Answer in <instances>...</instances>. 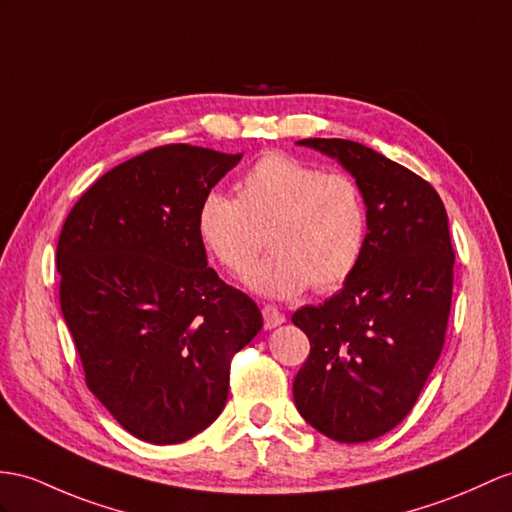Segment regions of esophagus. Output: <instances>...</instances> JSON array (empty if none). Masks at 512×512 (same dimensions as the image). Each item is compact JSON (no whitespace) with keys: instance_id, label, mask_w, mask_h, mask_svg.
<instances>
[{"instance_id":"obj_1","label":"esophagus","mask_w":512,"mask_h":512,"mask_svg":"<svg viewBox=\"0 0 512 512\" xmlns=\"http://www.w3.org/2000/svg\"><path fill=\"white\" fill-rule=\"evenodd\" d=\"M263 317H265V328L267 330L278 328L286 321V317L280 313V310L276 306H269V304L263 308Z\"/></svg>"}]
</instances>
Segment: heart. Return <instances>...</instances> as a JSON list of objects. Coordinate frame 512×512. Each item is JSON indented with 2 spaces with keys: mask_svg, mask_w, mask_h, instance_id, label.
I'll list each match as a JSON object with an SVG mask.
<instances>
[{
  "mask_svg": "<svg viewBox=\"0 0 512 512\" xmlns=\"http://www.w3.org/2000/svg\"><path fill=\"white\" fill-rule=\"evenodd\" d=\"M367 204L354 178L289 154L254 162L236 197L210 191L195 213L204 252L232 276L252 267L267 232L273 252L247 276L249 289L286 299L310 284L319 293L354 276L367 247Z\"/></svg>",
  "mask_w": 512,
  "mask_h": 512,
  "instance_id": "heart-1",
  "label": "heart"
}]
</instances>
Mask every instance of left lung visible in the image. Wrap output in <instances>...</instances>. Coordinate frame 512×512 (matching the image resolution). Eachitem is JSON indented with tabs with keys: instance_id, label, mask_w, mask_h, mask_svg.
<instances>
[{
	"instance_id": "1",
	"label": "left lung",
	"mask_w": 512,
	"mask_h": 512,
	"mask_svg": "<svg viewBox=\"0 0 512 512\" xmlns=\"http://www.w3.org/2000/svg\"><path fill=\"white\" fill-rule=\"evenodd\" d=\"M352 173L367 204V247L354 276L291 317L310 341L293 400L339 443L393 430L441 356L452 306L454 249L439 193L376 149L345 139L297 141Z\"/></svg>"
}]
</instances>
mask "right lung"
Returning a JSON list of instances; mask_svg holds the SVG:
<instances>
[{
    "label": "right lung",
    "mask_w": 512,
    "mask_h": 512,
    "mask_svg": "<svg viewBox=\"0 0 512 512\" xmlns=\"http://www.w3.org/2000/svg\"><path fill=\"white\" fill-rule=\"evenodd\" d=\"M243 154L162 145L121 162L62 226L60 308L86 386L154 445L206 430L228 402L230 360L263 328L252 297L208 267L202 197Z\"/></svg>",
    "instance_id": "1"
}]
</instances>
